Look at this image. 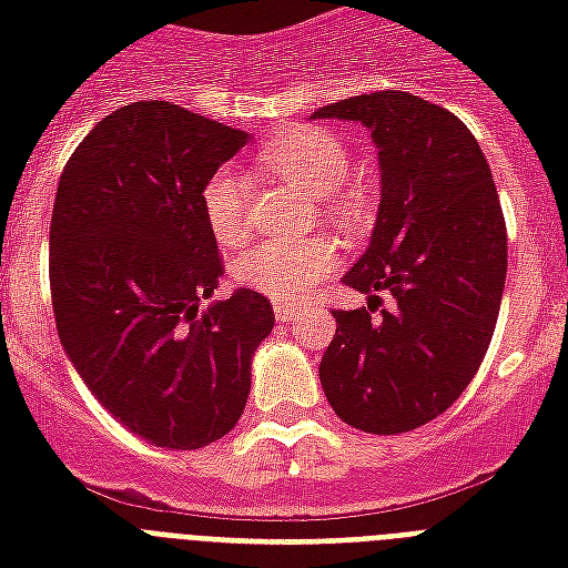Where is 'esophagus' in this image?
<instances>
[{
    "label": "esophagus",
    "instance_id": "1",
    "mask_svg": "<svg viewBox=\"0 0 568 568\" xmlns=\"http://www.w3.org/2000/svg\"><path fill=\"white\" fill-rule=\"evenodd\" d=\"M274 312H276V318L280 321H288L294 318V312H297V306L288 301H274Z\"/></svg>",
    "mask_w": 568,
    "mask_h": 568
}]
</instances>
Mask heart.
<instances>
[{"label": "heart", "mask_w": 568, "mask_h": 568, "mask_svg": "<svg viewBox=\"0 0 568 568\" xmlns=\"http://www.w3.org/2000/svg\"><path fill=\"white\" fill-rule=\"evenodd\" d=\"M258 164L312 194H321V209L333 221L354 223L363 214V196L347 185L354 153L329 129H292L258 150ZM203 217L221 247H235L247 239V180L239 171L223 168L205 182ZM336 265L338 250L327 239L258 241L235 258L232 276L250 292L276 301H297L312 285L333 274Z\"/></svg>", "instance_id": "heart-1"}]
</instances>
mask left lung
Listing matches in <instances>:
<instances>
[{
    "instance_id": "obj_1",
    "label": "left lung",
    "mask_w": 568,
    "mask_h": 568,
    "mask_svg": "<svg viewBox=\"0 0 568 568\" xmlns=\"http://www.w3.org/2000/svg\"><path fill=\"white\" fill-rule=\"evenodd\" d=\"M359 120L379 159V212L345 283L368 310H336L321 359L329 406L356 430L392 436L433 422L471 383L507 280V226L493 171L457 114L406 91L324 105ZM377 291L396 301L376 312Z\"/></svg>"
}]
</instances>
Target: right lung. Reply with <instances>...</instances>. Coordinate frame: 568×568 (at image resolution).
<instances>
[{
    "instance_id": "1",
    "label": "right lung",
    "mask_w": 568,
    "mask_h": 568,
    "mask_svg": "<svg viewBox=\"0 0 568 568\" xmlns=\"http://www.w3.org/2000/svg\"><path fill=\"white\" fill-rule=\"evenodd\" d=\"M247 132L164 100L111 111L75 146L49 226V288L70 363L150 445L194 450L239 424L250 359L274 329L239 288L200 315L223 274L203 189Z\"/></svg>"
}]
</instances>
